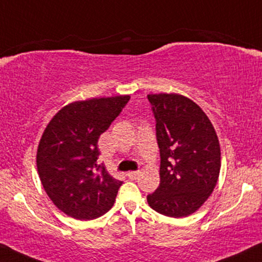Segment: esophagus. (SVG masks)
<instances>
[{
  "instance_id": "34e87169",
  "label": "esophagus",
  "mask_w": 262,
  "mask_h": 262,
  "mask_svg": "<svg viewBox=\"0 0 262 262\" xmlns=\"http://www.w3.org/2000/svg\"><path fill=\"white\" fill-rule=\"evenodd\" d=\"M141 175V172L140 171H130V172L127 173V176L130 177V179H132V180H135V179H137L138 176Z\"/></svg>"
}]
</instances>
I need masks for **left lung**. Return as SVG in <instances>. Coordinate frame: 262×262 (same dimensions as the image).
<instances>
[{"label":"left lung","instance_id":"1","mask_svg":"<svg viewBox=\"0 0 262 262\" xmlns=\"http://www.w3.org/2000/svg\"><path fill=\"white\" fill-rule=\"evenodd\" d=\"M157 120L160 185L147 195L149 206L169 217L195 212L217 183L221 149L211 121L179 93L148 95Z\"/></svg>","mask_w":262,"mask_h":262}]
</instances>
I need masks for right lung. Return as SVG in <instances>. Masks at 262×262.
Listing matches in <instances>:
<instances>
[{
	"label": "right lung",
	"instance_id": "obj_1",
	"mask_svg": "<svg viewBox=\"0 0 262 262\" xmlns=\"http://www.w3.org/2000/svg\"><path fill=\"white\" fill-rule=\"evenodd\" d=\"M130 96L73 102L51 119L38 142L36 165L47 195L76 220H93L114 205L121 181L97 164L98 138Z\"/></svg>",
	"mask_w": 262,
	"mask_h": 262
}]
</instances>
